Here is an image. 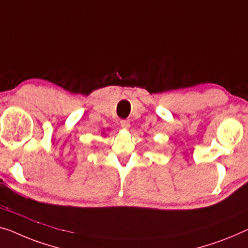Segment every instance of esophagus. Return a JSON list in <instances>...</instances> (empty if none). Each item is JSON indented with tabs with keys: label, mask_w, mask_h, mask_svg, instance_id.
I'll use <instances>...</instances> for the list:
<instances>
[{
	"label": "esophagus",
	"mask_w": 248,
	"mask_h": 248,
	"mask_svg": "<svg viewBox=\"0 0 248 248\" xmlns=\"http://www.w3.org/2000/svg\"><path fill=\"white\" fill-rule=\"evenodd\" d=\"M120 124H121V128L124 129V130H128V129L130 128V121L129 120H121Z\"/></svg>",
	"instance_id": "1"
}]
</instances>
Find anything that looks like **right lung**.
<instances>
[{
    "instance_id": "right-lung-1",
    "label": "right lung",
    "mask_w": 248,
    "mask_h": 248,
    "mask_svg": "<svg viewBox=\"0 0 248 248\" xmlns=\"http://www.w3.org/2000/svg\"><path fill=\"white\" fill-rule=\"evenodd\" d=\"M102 134H103V132H102Z\"/></svg>"
}]
</instances>
